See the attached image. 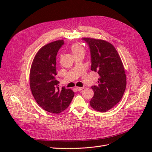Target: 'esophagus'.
Instances as JSON below:
<instances>
[{
	"mask_svg": "<svg viewBox=\"0 0 152 152\" xmlns=\"http://www.w3.org/2000/svg\"><path fill=\"white\" fill-rule=\"evenodd\" d=\"M82 89H84V87H76L77 91H82Z\"/></svg>",
	"mask_w": 152,
	"mask_h": 152,
	"instance_id": "obj_1",
	"label": "esophagus"
}]
</instances>
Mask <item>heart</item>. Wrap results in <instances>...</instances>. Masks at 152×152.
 Listing matches in <instances>:
<instances>
[{"label": "heart", "instance_id": "1", "mask_svg": "<svg viewBox=\"0 0 152 152\" xmlns=\"http://www.w3.org/2000/svg\"><path fill=\"white\" fill-rule=\"evenodd\" d=\"M71 51L73 54L75 56L79 54H84L85 50L84 48L82 46L79 44H74L71 46Z\"/></svg>", "mask_w": 152, "mask_h": 152}]
</instances>
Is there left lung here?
<instances>
[{
    "label": "left lung",
    "instance_id": "left-lung-1",
    "mask_svg": "<svg viewBox=\"0 0 152 152\" xmlns=\"http://www.w3.org/2000/svg\"><path fill=\"white\" fill-rule=\"evenodd\" d=\"M82 40L90 49L91 70L99 75L98 84L91 87L94 96L90 105L96 111L105 112L120 102L126 90V75L123 63L111 43L92 38Z\"/></svg>",
    "mask_w": 152,
    "mask_h": 152
}]
</instances>
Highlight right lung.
<instances>
[{
    "label": "right lung",
    "instance_id": "right-lung-1",
    "mask_svg": "<svg viewBox=\"0 0 152 152\" xmlns=\"http://www.w3.org/2000/svg\"><path fill=\"white\" fill-rule=\"evenodd\" d=\"M64 44L63 40L54 41L41 48L32 62L30 86L36 102L43 110L59 113L68 107L74 96L70 89L58 87L56 57Z\"/></svg>",
    "mask_w": 152,
    "mask_h": 152
}]
</instances>
